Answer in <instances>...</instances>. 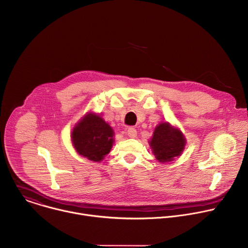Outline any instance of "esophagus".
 I'll use <instances>...</instances> for the list:
<instances>
[{
    "mask_svg": "<svg viewBox=\"0 0 248 248\" xmlns=\"http://www.w3.org/2000/svg\"><path fill=\"white\" fill-rule=\"evenodd\" d=\"M127 135H128L129 138H136L137 137V130L133 127H130L127 130Z\"/></svg>",
    "mask_w": 248,
    "mask_h": 248,
    "instance_id": "esophagus-1",
    "label": "esophagus"
}]
</instances>
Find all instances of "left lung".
<instances>
[{
	"mask_svg": "<svg viewBox=\"0 0 248 248\" xmlns=\"http://www.w3.org/2000/svg\"><path fill=\"white\" fill-rule=\"evenodd\" d=\"M148 143L156 160L166 163L183 154L186 140L179 128L169 122H160L155 128Z\"/></svg>",
	"mask_w": 248,
	"mask_h": 248,
	"instance_id": "8db88e82",
	"label": "left lung"
}]
</instances>
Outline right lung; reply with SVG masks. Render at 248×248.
<instances>
[{"label":"right lung","mask_w":248,"mask_h":248,"mask_svg":"<svg viewBox=\"0 0 248 248\" xmlns=\"http://www.w3.org/2000/svg\"><path fill=\"white\" fill-rule=\"evenodd\" d=\"M114 131L101 114L87 112L73 127L71 141L78 155L94 162H101L114 143Z\"/></svg>","instance_id":"1"}]
</instances>
